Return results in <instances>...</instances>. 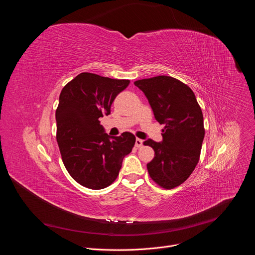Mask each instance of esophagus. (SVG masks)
Masks as SVG:
<instances>
[{"label":"esophagus","instance_id":"34e87169","mask_svg":"<svg viewBox=\"0 0 255 255\" xmlns=\"http://www.w3.org/2000/svg\"><path fill=\"white\" fill-rule=\"evenodd\" d=\"M142 145H143V140H142V139H139V138H136L135 146H136L137 148H139V147H142Z\"/></svg>","mask_w":255,"mask_h":255}]
</instances>
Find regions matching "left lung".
<instances>
[{"instance_id":"8db88e82","label":"left lung","mask_w":255,"mask_h":255,"mask_svg":"<svg viewBox=\"0 0 255 255\" xmlns=\"http://www.w3.org/2000/svg\"><path fill=\"white\" fill-rule=\"evenodd\" d=\"M134 85L146 96L156 121L165 125L161 142H143L154 150V158L147 163L148 173L163 189L178 187L200 159L205 136L201 107L191 88L171 77L143 79Z\"/></svg>"}]
</instances>
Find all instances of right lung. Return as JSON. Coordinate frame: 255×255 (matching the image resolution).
Listing matches in <instances>:
<instances>
[{
  "label": "right lung",
  "instance_id": "add662e5",
  "mask_svg": "<svg viewBox=\"0 0 255 255\" xmlns=\"http://www.w3.org/2000/svg\"><path fill=\"white\" fill-rule=\"evenodd\" d=\"M129 83L82 72L60 93L55 112L59 151L70 176L88 189L101 190L114 183L135 144L132 133L110 136L99 121L111 113L112 103Z\"/></svg>",
  "mask_w": 255,
  "mask_h": 255
}]
</instances>
